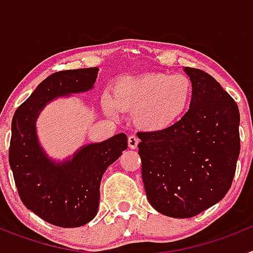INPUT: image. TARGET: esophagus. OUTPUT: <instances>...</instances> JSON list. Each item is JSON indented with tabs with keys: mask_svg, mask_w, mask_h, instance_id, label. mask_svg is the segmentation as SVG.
I'll return each instance as SVG.
<instances>
[{
	"mask_svg": "<svg viewBox=\"0 0 253 253\" xmlns=\"http://www.w3.org/2000/svg\"><path fill=\"white\" fill-rule=\"evenodd\" d=\"M138 143H139V139H138V137H135V135H130V137L128 138V144L130 149L137 148Z\"/></svg>",
	"mask_w": 253,
	"mask_h": 253,
	"instance_id": "obj_1",
	"label": "esophagus"
}]
</instances>
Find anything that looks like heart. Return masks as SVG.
I'll use <instances>...</instances> for the list:
<instances>
[{
	"label": "heart",
	"instance_id": "obj_1",
	"mask_svg": "<svg viewBox=\"0 0 253 253\" xmlns=\"http://www.w3.org/2000/svg\"><path fill=\"white\" fill-rule=\"evenodd\" d=\"M193 99V82L182 73H147L138 77H123L113 84L111 97L105 107H115L134 114L139 128L163 130L185 115Z\"/></svg>",
	"mask_w": 253,
	"mask_h": 253
}]
</instances>
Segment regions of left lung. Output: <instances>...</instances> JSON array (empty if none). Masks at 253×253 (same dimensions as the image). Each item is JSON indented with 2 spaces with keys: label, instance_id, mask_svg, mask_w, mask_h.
I'll return each mask as SVG.
<instances>
[{
  "label": "left lung",
  "instance_id": "left-lung-1",
  "mask_svg": "<svg viewBox=\"0 0 253 253\" xmlns=\"http://www.w3.org/2000/svg\"><path fill=\"white\" fill-rule=\"evenodd\" d=\"M190 109L167 129L140 131L138 153L149 204L172 218H191L220 202L240 156L236 101L204 71L185 67Z\"/></svg>",
  "mask_w": 253,
  "mask_h": 253
}]
</instances>
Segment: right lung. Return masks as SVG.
Listing matches in <instances>:
<instances>
[{
    "instance_id": "add662e5",
    "label": "right lung",
    "mask_w": 253,
    "mask_h": 253,
    "mask_svg": "<svg viewBox=\"0 0 253 253\" xmlns=\"http://www.w3.org/2000/svg\"><path fill=\"white\" fill-rule=\"evenodd\" d=\"M97 73V67L53 73L12 118L8 161L20 199L29 210L58 227H81L95 218L102 175L128 147L126 135L119 133L55 161L40 144L37 119L42 110L57 97L92 90Z\"/></svg>"
}]
</instances>
